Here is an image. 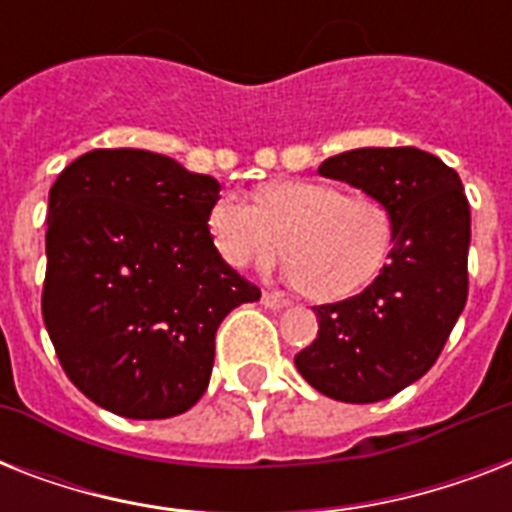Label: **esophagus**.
<instances>
[{
    "label": "esophagus",
    "instance_id": "obj_1",
    "mask_svg": "<svg viewBox=\"0 0 512 512\" xmlns=\"http://www.w3.org/2000/svg\"><path fill=\"white\" fill-rule=\"evenodd\" d=\"M263 305L265 308H273V311H279L284 305H289V300L281 292H273V289H265L263 292Z\"/></svg>",
    "mask_w": 512,
    "mask_h": 512
}]
</instances>
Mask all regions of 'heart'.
Masks as SVG:
<instances>
[{
	"instance_id": "heart-1",
	"label": "heart",
	"mask_w": 512,
	"mask_h": 512,
	"mask_svg": "<svg viewBox=\"0 0 512 512\" xmlns=\"http://www.w3.org/2000/svg\"><path fill=\"white\" fill-rule=\"evenodd\" d=\"M207 228L217 255L239 271L268 268L287 239V279L321 300L356 295L377 279L393 247L385 201L319 180L265 185L255 204L223 196L209 209Z\"/></svg>"
}]
</instances>
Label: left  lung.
I'll list each match as a JSON object with an SVG mask.
<instances>
[{
  "label": "left lung",
  "instance_id": "8db88e82",
  "mask_svg": "<svg viewBox=\"0 0 512 512\" xmlns=\"http://www.w3.org/2000/svg\"><path fill=\"white\" fill-rule=\"evenodd\" d=\"M319 172L390 207V263L361 292L313 308L316 340L295 356L313 388L372 404L420 380L441 356L468 300L470 204L460 175L420 148H356Z\"/></svg>",
  "mask_w": 512,
  "mask_h": 512
}]
</instances>
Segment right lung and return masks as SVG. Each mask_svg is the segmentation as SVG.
Masks as SVG:
<instances>
[{
	"instance_id": "right-lung-1",
	"label": "right lung",
	"mask_w": 512,
	"mask_h": 512,
	"mask_svg": "<svg viewBox=\"0 0 512 512\" xmlns=\"http://www.w3.org/2000/svg\"><path fill=\"white\" fill-rule=\"evenodd\" d=\"M217 193L215 177L138 148H95L52 183L44 327L68 380L108 412H188L220 321L260 300L209 239Z\"/></svg>"
}]
</instances>
